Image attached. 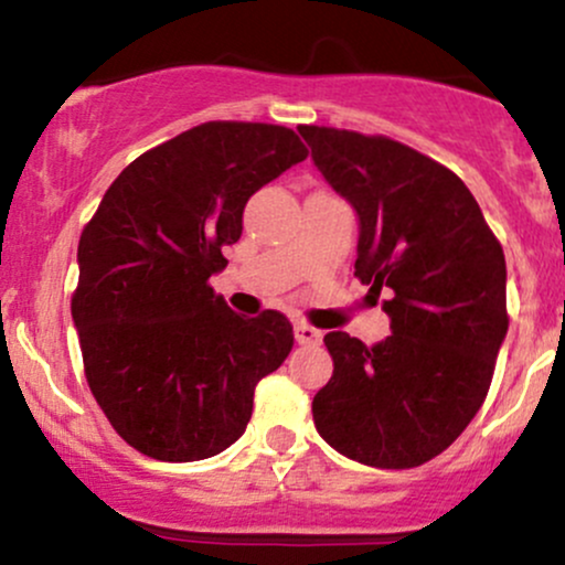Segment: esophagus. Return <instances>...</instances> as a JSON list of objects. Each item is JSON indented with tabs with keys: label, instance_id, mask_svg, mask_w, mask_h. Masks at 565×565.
<instances>
[{
	"label": "esophagus",
	"instance_id": "obj_1",
	"mask_svg": "<svg viewBox=\"0 0 565 565\" xmlns=\"http://www.w3.org/2000/svg\"><path fill=\"white\" fill-rule=\"evenodd\" d=\"M295 337L300 345H321L323 334L319 332V329L308 327V323H295Z\"/></svg>",
	"mask_w": 565,
	"mask_h": 565
}]
</instances>
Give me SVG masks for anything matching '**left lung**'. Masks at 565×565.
I'll return each mask as SVG.
<instances>
[{"mask_svg":"<svg viewBox=\"0 0 565 565\" xmlns=\"http://www.w3.org/2000/svg\"><path fill=\"white\" fill-rule=\"evenodd\" d=\"M359 217L355 276L385 291L391 337H323L334 374L313 398L321 438L369 468L449 449L489 393L508 334L504 252L468 185L391 138L297 127Z\"/></svg>","mask_w":565,"mask_h":565,"instance_id":"8db88e82","label":"left lung"}]
</instances>
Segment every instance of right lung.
I'll use <instances>...</instances> for the list:
<instances>
[{
	"label": "right lung",
	"mask_w": 565,
	"mask_h": 565,
	"mask_svg": "<svg viewBox=\"0 0 565 565\" xmlns=\"http://www.w3.org/2000/svg\"><path fill=\"white\" fill-rule=\"evenodd\" d=\"M305 157L287 127L206 121L135 159L82 231L71 316L84 372L146 457L196 462L236 444L255 385L295 345L287 316L244 319L206 281L252 193Z\"/></svg>",
	"instance_id": "add662e5"
}]
</instances>
